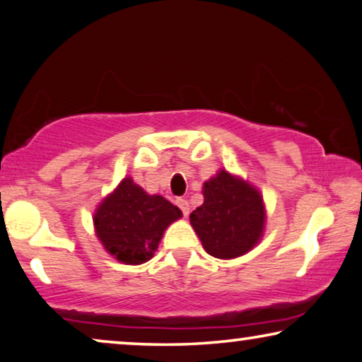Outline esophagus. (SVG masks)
Listing matches in <instances>:
<instances>
[{
	"label": "esophagus",
	"mask_w": 362,
	"mask_h": 362,
	"mask_svg": "<svg viewBox=\"0 0 362 362\" xmlns=\"http://www.w3.org/2000/svg\"><path fill=\"white\" fill-rule=\"evenodd\" d=\"M175 204H177V206L182 210V214H184L185 216L190 214V205H189V202H187L185 199H177Z\"/></svg>",
	"instance_id": "1"
}]
</instances>
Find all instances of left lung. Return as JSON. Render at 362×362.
<instances>
[{
	"label": "left lung",
	"mask_w": 362,
	"mask_h": 362,
	"mask_svg": "<svg viewBox=\"0 0 362 362\" xmlns=\"http://www.w3.org/2000/svg\"><path fill=\"white\" fill-rule=\"evenodd\" d=\"M204 204L190 214V223L206 253L230 259L258 243L264 226L263 199L257 189L220 170L204 185Z\"/></svg>",
	"instance_id": "obj_1"
}]
</instances>
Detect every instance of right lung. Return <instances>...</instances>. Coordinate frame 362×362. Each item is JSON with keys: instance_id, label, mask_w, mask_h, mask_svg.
<instances>
[{"instance_id": "1", "label": "right lung", "mask_w": 362, "mask_h": 362, "mask_svg": "<svg viewBox=\"0 0 362 362\" xmlns=\"http://www.w3.org/2000/svg\"><path fill=\"white\" fill-rule=\"evenodd\" d=\"M182 211L160 195H147L132 178H124L94 215L95 233L104 248L127 264L148 262L163 230Z\"/></svg>"}]
</instances>
